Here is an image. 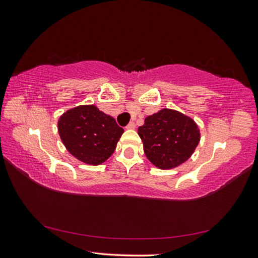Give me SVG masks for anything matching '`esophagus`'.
Returning <instances> with one entry per match:
<instances>
[{"label": "esophagus", "mask_w": 258, "mask_h": 258, "mask_svg": "<svg viewBox=\"0 0 258 258\" xmlns=\"http://www.w3.org/2000/svg\"><path fill=\"white\" fill-rule=\"evenodd\" d=\"M134 128H135V124L133 121H131V123H128L127 126H126V130H134Z\"/></svg>", "instance_id": "1"}]
</instances>
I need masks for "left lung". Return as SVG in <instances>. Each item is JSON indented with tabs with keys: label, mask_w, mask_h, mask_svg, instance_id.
<instances>
[{
	"label": "left lung",
	"mask_w": 258,
	"mask_h": 258,
	"mask_svg": "<svg viewBox=\"0 0 258 258\" xmlns=\"http://www.w3.org/2000/svg\"><path fill=\"white\" fill-rule=\"evenodd\" d=\"M143 150L159 169H172L190 158L200 141V130L191 117L163 108L146 117L138 128Z\"/></svg>",
	"instance_id": "obj_1"
}]
</instances>
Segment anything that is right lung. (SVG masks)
Returning a JSON list of instances; mask_svg holds the SVG:
<instances>
[{
    "label": "right lung",
    "instance_id": "right-lung-1",
    "mask_svg": "<svg viewBox=\"0 0 258 258\" xmlns=\"http://www.w3.org/2000/svg\"><path fill=\"white\" fill-rule=\"evenodd\" d=\"M58 132L69 154L97 166L113 154L124 130L94 104H81L59 117Z\"/></svg>",
    "mask_w": 258,
    "mask_h": 258
}]
</instances>
